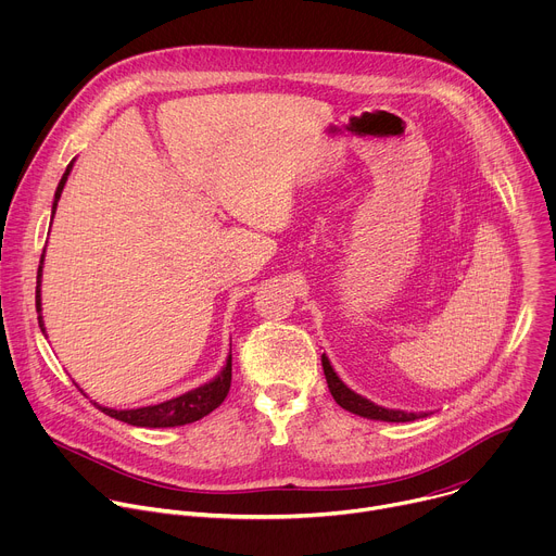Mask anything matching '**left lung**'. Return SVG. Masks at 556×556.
Returning <instances> with one entry per match:
<instances>
[{
  "instance_id": "1",
  "label": "left lung",
  "mask_w": 556,
  "mask_h": 556,
  "mask_svg": "<svg viewBox=\"0 0 556 556\" xmlns=\"http://www.w3.org/2000/svg\"><path fill=\"white\" fill-rule=\"evenodd\" d=\"M321 365H324V374L330 387V393L334 395V401L339 407H343L345 412H352L356 416H363L367 420H382V422H412L418 418H425L427 414H407L401 409H387L380 407L367 399H363L361 393L352 391L334 371V367L330 365V358L326 354H321Z\"/></svg>"
}]
</instances>
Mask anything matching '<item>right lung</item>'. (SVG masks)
Returning <instances> with one entry per match:
<instances>
[{
	"mask_svg": "<svg viewBox=\"0 0 556 556\" xmlns=\"http://www.w3.org/2000/svg\"><path fill=\"white\" fill-rule=\"evenodd\" d=\"M72 165H74V161L67 165V169H65V174L61 176L59 187H56V191H54L52 217H54V213H56V204H59L61 191H63V187H65V182H67V176H70V172H72ZM43 257H46V249H43L41 264H39V270H37V296H35V299H37V314H39L37 319H39V328H41V332L46 334L43 316H41V275H43ZM230 363H232V356L228 354L226 365L222 367V371H219L213 380H208V382H204V384H200V387H195V389H191V391H187V393H182V395H176V399L165 401V403L149 405V407H138V409H112V407H103V405H99V403H94V405H97L103 414H108L110 418H116V420L127 422V425H134V427H149V429L182 427V425H189V422H195V420L208 416L213 409H217V407L224 403L226 393H228V389H230V369H232ZM81 391H84V389H81ZM84 393H86V391H84Z\"/></svg>",
	"mask_w": 556,
	"mask_h": 556,
	"instance_id": "1",
	"label": "right lung"
}]
</instances>
